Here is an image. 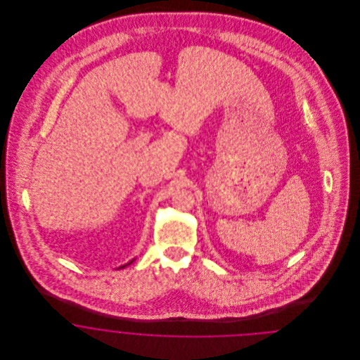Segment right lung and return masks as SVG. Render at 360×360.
<instances>
[{"instance_id":"add662e5","label":"right lung","mask_w":360,"mask_h":360,"mask_svg":"<svg viewBox=\"0 0 360 360\" xmlns=\"http://www.w3.org/2000/svg\"><path fill=\"white\" fill-rule=\"evenodd\" d=\"M129 263H132V262H129ZM122 267H124V266H122Z\"/></svg>"}]
</instances>
